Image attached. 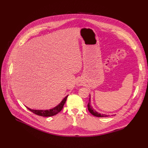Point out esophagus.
<instances>
[{
    "mask_svg": "<svg viewBox=\"0 0 148 148\" xmlns=\"http://www.w3.org/2000/svg\"><path fill=\"white\" fill-rule=\"evenodd\" d=\"M77 85H81V83H79H79H77Z\"/></svg>",
    "mask_w": 148,
    "mask_h": 148,
    "instance_id": "obj_1",
    "label": "esophagus"
}]
</instances>
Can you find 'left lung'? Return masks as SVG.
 Here are the masks:
<instances>
[{"label": "left lung", "mask_w": 148, "mask_h": 148, "mask_svg": "<svg viewBox=\"0 0 148 148\" xmlns=\"http://www.w3.org/2000/svg\"><path fill=\"white\" fill-rule=\"evenodd\" d=\"M88 111H90L91 114H92L93 116H96V117H108V116H109L108 115L100 114V113H98L97 112H96L95 110L93 109L92 106H90V98L89 99L88 103Z\"/></svg>", "instance_id": "8db88e82"}]
</instances>
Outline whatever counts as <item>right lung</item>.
<instances>
[{
  "instance_id": "obj_1",
  "label": "right lung",
  "mask_w": 148,
  "mask_h": 148,
  "mask_svg": "<svg viewBox=\"0 0 148 148\" xmlns=\"http://www.w3.org/2000/svg\"><path fill=\"white\" fill-rule=\"evenodd\" d=\"M67 97H65L64 99L62 100L60 103H59V105H58L55 108H54L52 109H49V110H34V109H31L29 108H27L31 112H32L34 114H36L38 116H43V117H49V116H55L56 114H57L58 112H60L62 111V109H63V107H64L65 103L67 100Z\"/></svg>"
}]
</instances>
